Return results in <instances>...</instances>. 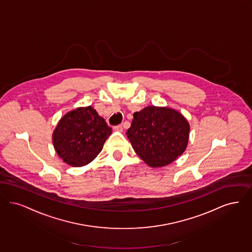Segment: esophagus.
<instances>
[{"label": "esophagus", "instance_id": "1", "mask_svg": "<svg viewBox=\"0 0 252 252\" xmlns=\"http://www.w3.org/2000/svg\"><path fill=\"white\" fill-rule=\"evenodd\" d=\"M114 130L117 131H121H121H123V127H122V125H118V126L114 127Z\"/></svg>", "mask_w": 252, "mask_h": 252}]
</instances>
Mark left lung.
Here are the masks:
<instances>
[{
    "label": "left lung",
    "mask_w": 252,
    "mask_h": 252,
    "mask_svg": "<svg viewBox=\"0 0 252 252\" xmlns=\"http://www.w3.org/2000/svg\"><path fill=\"white\" fill-rule=\"evenodd\" d=\"M190 126L178 111L168 107L147 106L133 114L126 134L136 154L152 167L172 163L184 154Z\"/></svg>",
    "instance_id": "obj_1"
}]
</instances>
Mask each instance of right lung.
Listing matches in <instances>:
<instances>
[{"instance_id":"1","label":"right lung","mask_w":252,"mask_h":252,"mask_svg":"<svg viewBox=\"0 0 252 252\" xmlns=\"http://www.w3.org/2000/svg\"><path fill=\"white\" fill-rule=\"evenodd\" d=\"M112 129L91 106L72 110L59 121L53 133L55 152L71 166L92 162L106 141Z\"/></svg>"}]
</instances>
